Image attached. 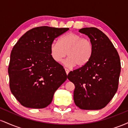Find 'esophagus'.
Returning a JSON list of instances; mask_svg holds the SVG:
<instances>
[{"instance_id":"obj_1","label":"esophagus","mask_w":128,"mask_h":128,"mask_svg":"<svg viewBox=\"0 0 128 128\" xmlns=\"http://www.w3.org/2000/svg\"><path fill=\"white\" fill-rule=\"evenodd\" d=\"M65 71H66V74H67H67H68V73H69V70L68 68H65Z\"/></svg>"}]
</instances>
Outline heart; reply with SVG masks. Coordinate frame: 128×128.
<instances>
[{"label":"heart","mask_w":128,"mask_h":128,"mask_svg":"<svg viewBox=\"0 0 128 128\" xmlns=\"http://www.w3.org/2000/svg\"><path fill=\"white\" fill-rule=\"evenodd\" d=\"M93 49L90 40L74 32L61 36L59 42L54 41L50 46L51 56L55 62H61L67 55L68 58L64 63L68 67L86 66L92 58Z\"/></svg>","instance_id":"b5f03b06"}]
</instances>
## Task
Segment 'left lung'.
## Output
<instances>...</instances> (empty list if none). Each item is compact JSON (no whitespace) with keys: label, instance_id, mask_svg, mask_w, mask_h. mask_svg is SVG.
Listing matches in <instances>:
<instances>
[{"label":"left lung","instance_id":"left-lung-1","mask_svg":"<svg viewBox=\"0 0 128 128\" xmlns=\"http://www.w3.org/2000/svg\"><path fill=\"white\" fill-rule=\"evenodd\" d=\"M86 34L93 44V54L86 66L67 75L74 84L76 105L82 110H100L106 106L118 89L121 70L117 50L104 32L96 28L79 30Z\"/></svg>","mask_w":128,"mask_h":128}]
</instances>
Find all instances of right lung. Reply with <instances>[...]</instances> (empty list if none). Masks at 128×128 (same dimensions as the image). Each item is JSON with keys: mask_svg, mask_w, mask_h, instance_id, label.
Masks as SVG:
<instances>
[{"mask_svg": "<svg viewBox=\"0 0 128 128\" xmlns=\"http://www.w3.org/2000/svg\"><path fill=\"white\" fill-rule=\"evenodd\" d=\"M69 28L40 26L26 32L12 48L8 67L11 92L22 105L44 108L67 79L63 67L52 59L51 43Z\"/></svg>", "mask_w": 128, "mask_h": 128, "instance_id": "right-lung-1", "label": "right lung"}]
</instances>
